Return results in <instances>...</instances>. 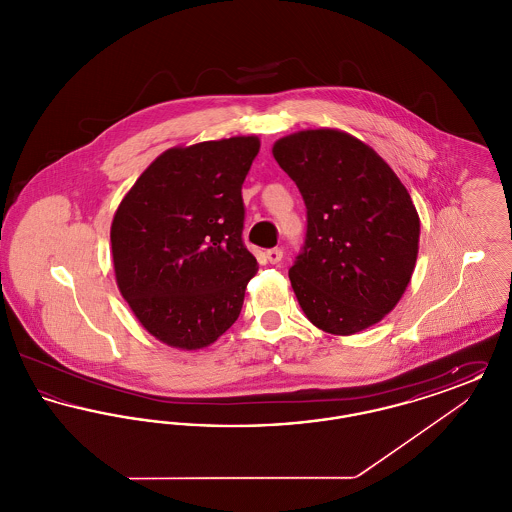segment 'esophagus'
Masks as SVG:
<instances>
[{
	"label": "esophagus",
	"instance_id": "obj_1",
	"mask_svg": "<svg viewBox=\"0 0 512 512\" xmlns=\"http://www.w3.org/2000/svg\"><path fill=\"white\" fill-rule=\"evenodd\" d=\"M282 255H284V251L280 247H272L267 251V261L270 265H278L282 261Z\"/></svg>",
	"mask_w": 512,
	"mask_h": 512
}]
</instances>
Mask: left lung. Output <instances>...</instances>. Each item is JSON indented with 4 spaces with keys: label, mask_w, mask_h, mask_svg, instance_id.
<instances>
[{
    "label": "left lung",
    "mask_w": 512,
    "mask_h": 512,
    "mask_svg": "<svg viewBox=\"0 0 512 512\" xmlns=\"http://www.w3.org/2000/svg\"><path fill=\"white\" fill-rule=\"evenodd\" d=\"M272 155L307 207V234L290 268L293 292L317 328L349 336L380 322L407 290L420 220L390 165L347 132L280 138Z\"/></svg>",
    "instance_id": "obj_1"
}]
</instances>
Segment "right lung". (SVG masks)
<instances>
[{"label": "right lung", "instance_id": "add662e5", "mask_svg": "<svg viewBox=\"0 0 512 512\" xmlns=\"http://www.w3.org/2000/svg\"><path fill=\"white\" fill-rule=\"evenodd\" d=\"M257 136H236L161 153L111 224L122 297L151 336L201 349L238 320L257 259L242 240V184Z\"/></svg>", "mask_w": 512, "mask_h": 512}]
</instances>
